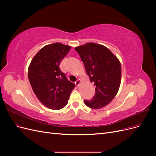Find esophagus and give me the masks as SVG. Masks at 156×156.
Listing matches in <instances>:
<instances>
[{"instance_id": "esophagus-1", "label": "esophagus", "mask_w": 156, "mask_h": 156, "mask_svg": "<svg viewBox=\"0 0 156 156\" xmlns=\"http://www.w3.org/2000/svg\"><path fill=\"white\" fill-rule=\"evenodd\" d=\"M81 80H80V79H77V81L75 82V84H76V86H77V87H79V84H81Z\"/></svg>"}]
</instances>
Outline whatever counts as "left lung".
Instances as JSON below:
<instances>
[{
  "mask_svg": "<svg viewBox=\"0 0 156 156\" xmlns=\"http://www.w3.org/2000/svg\"><path fill=\"white\" fill-rule=\"evenodd\" d=\"M83 62L90 81L96 87L95 95L84 100L88 107L98 109L109 103L119 91L121 83V64L106 47L88 43L75 48Z\"/></svg>",
  "mask_w": 156,
  "mask_h": 156,
  "instance_id": "8db88e82",
  "label": "left lung"
}]
</instances>
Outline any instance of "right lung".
Instances as JSON below:
<instances>
[{
  "mask_svg": "<svg viewBox=\"0 0 156 156\" xmlns=\"http://www.w3.org/2000/svg\"><path fill=\"white\" fill-rule=\"evenodd\" d=\"M71 47L60 43L47 45L32 58L28 77L35 95L42 104L59 110L67 105L75 84L68 81L59 65Z\"/></svg>",
  "mask_w": 156,
  "mask_h": 156,
  "instance_id": "right-lung-1",
  "label": "right lung"
}]
</instances>
